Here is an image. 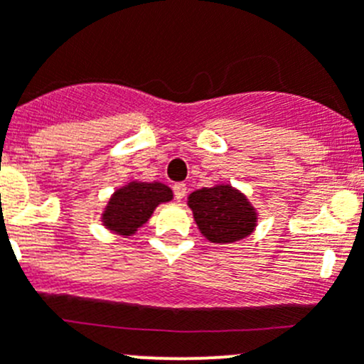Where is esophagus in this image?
Masks as SVG:
<instances>
[{"mask_svg":"<svg viewBox=\"0 0 364 364\" xmlns=\"http://www.w3.org/2000/svg\"><path fill=\"white\" fill-rule=\"evenodd\" d=\"M172 190H174V197L178 200H183V197L186 196V185H185V183H176V185L172 186Z\"/></svg>","mask_w":364,"mask_h":364,"instance_id":"esophagus-1","label":"esophagus"}]
</instances>
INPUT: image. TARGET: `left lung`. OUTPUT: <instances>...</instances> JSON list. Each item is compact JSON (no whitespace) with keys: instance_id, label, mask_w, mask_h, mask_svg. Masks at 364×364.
Listing matches in <instances>:
<instances>
[{"instance_id":"obj_1","label":"left lung","mask_w":364,"mask_h":364,"mask_svg":"<svg viewBox=\"0 0 364 364\" xmlns=\"http://www.w3.org/2000/svg\"><path fill=\"white\" fill-rule=\"evenodd\" d=\"M200 234L216 245H227L250 236L257 225L255 208L230 185L196 190L188 196Z\"/></svg>"}]
</instances>
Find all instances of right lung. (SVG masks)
Listing matches in <instances>:
<instances>
[{"instance_id":"obj_1","label":"right lung","mask_w":364,"mask_h":364,"mask_svg":"<svg viewBox=\"0 0 364 364\" xmlns=\"http://www.w3.org/2000/svg\"><path fill=\"white\" fill-rule=\"evenodd\" d=\"M168 200H172V190L164 183L132 181L112 193L102 222L119 236H132L151 218L156 205Z\"/></svg>"}]
</instances>
